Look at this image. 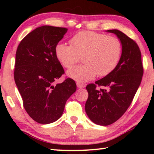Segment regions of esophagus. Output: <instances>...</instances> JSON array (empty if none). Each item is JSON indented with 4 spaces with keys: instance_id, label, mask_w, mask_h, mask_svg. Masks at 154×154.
Listing matches in <instances>:
<instances>
[{
    "instance_id": "esophagus-1",
    "label": "esophagus",
    "mask_w": 154,
    "mask_h": 154,
    "mask_svg": "<svg viewBox=\"0 0 154 154\" xmlns=\"http://www.w3.org/2000/svg\"><path fill=\"white\" fill-rule=\"evenodd\" d=\"M76 85H77L78 88H83L85 87V85H83V84H82L81 83H77Z\"/></svg>"
}]
</instances>
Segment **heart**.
<instances>
[{
	"mask_svg": "<svg viewBox=\"0 0 154 154\" xmlns=\"http://www.w3.org/2000/svg\"><path fill=\"white\" fill-rule=\"evenodd\" d=\"M71 45L59 43L54 48L55 55L63 66L70 69L81 57L83 64L68 71V75L79 82H86L96 75L104 76L119 64L122 44L117 38L91 31H83L73 35Z\"/></svg>",
	"mask_w": 154,
	"mask_h": 154,
	"instance_id": "b5f03b06",
	"label": "heart"
}]
</instances>
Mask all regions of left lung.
<instances>
[{"label":"left lung","instance_id":"left-lung-1","mask_svg":"<svg viewBox=\"0 0 154 154\" xmlns=\"http://www.w3.org/2000/svg\"><path fill=\"white\" fill-rule=\"evenodd\" d=\"M107 31L116 35L121 42V60L108 75L87 85L88 98L85 106L89 119L104 126L113 123L125 113L144 73L141 52L136 42L116 29Z\"/></svg>","mask_w":154,"mask_h":154}]
</instances>
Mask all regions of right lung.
Returning a JSON list of instances; mask_svg holds the SVG:
<instances>
[{"instance_id":"obj_1","label":"right lung","mask_w":154,"mask_h":154,"mask_svg":"<svg viewBox=\"0 0 154 154\" xmlns=\"http://www.w3.org/2000/svg\"><path fill=\"white\" fill-rule=\"evenodd\" d=\"M67 30L38 27L22 40L17 49L14 81L25 110L38 123H51L60 119L67 100L76 90V84L70 78L54 85L64 73L54 48Z\"/></svg>"}]
</instances>
